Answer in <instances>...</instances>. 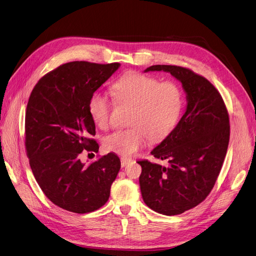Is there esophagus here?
<instances>
[{"mask_svg":"<svg viewBox=\"0 0 256 256\" xmlns=\"http://www.w3.org/2000/svg\"><path fill=\"white\" fill-rule=\"evenodd\" d=\"M120 162H122V166H126L128 162H130V160H128V158H122L120 160Z\"/></svg>","mask_w":256,"mask_h":256,"instance_id":"1","label":"esophagus"}]
</instances>
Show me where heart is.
<instances>
[{"instance_id": "b5f03b06", "label": "heart", "mask_w": 256, "mask_h": 256, "mask_svg": "<svg viewBox=\"0 0 256 256\" xmlns=\"http://www.w3.org/2000/svg\"><path fill=\"white\" fill-rule=\"evenodd\" d=\"M112 92L120 104L134 107L126 130H118L104 140L107 151L130 158L144 148L149 139L162 142L176 128L183 109V92L173 82L130 73L119 78ZM90 113L100 128H109L112 104L103 92H94L90 100Z\"/></svg>"}]
</instances>
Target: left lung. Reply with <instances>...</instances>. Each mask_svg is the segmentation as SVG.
Returning <instances> with one entry per match:
<instances>
[{
	"instance_id": "1",
	"label": "left lung",
	"mask_w": 256,
	"mask_h": 256,
	"mask_svg": "<svg viewBox=\"0 0 256 256\" xmlns=\"http://www.w3.org/2000/svg\"><path fill=\"white\" fill-rule=\"evenodd\" d=\"M170 73L186 94L185 113L170 136L151 154L168 166L139 160L144 202L158 213L172 216L198 206L217 180L230 141L224 102L213 84L186 68L151 66L144 71Z\"/></svg>"
}]
</instances>
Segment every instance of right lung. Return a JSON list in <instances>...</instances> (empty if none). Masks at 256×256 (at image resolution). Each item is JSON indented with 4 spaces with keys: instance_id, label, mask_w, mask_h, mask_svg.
<instances>
[{
    "instance_id": "add662e5",
    "label": "right lung",
    "mask_w": 256,
    "mask_h": 256,
    "mask_svg": "<svg viewBox=\"0 0 256 256\" xmlns=\"http://www.w3.org/2000/svg\"><path fill=\"white\" fill-rule=\"evenodd\" d=\"M120 64L66 62L43 76L26 112V149L32 172L45 196L66 211L84 214L104 206L120 160L108 153L92 164L82 151L98 152L90 100Z\"/></svg>"
}]
</instances>
